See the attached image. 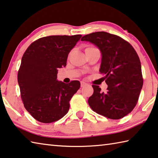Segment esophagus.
I'll return each instance as SVG.
<instances>
[{
  "label": "esophagus",
  "mask_w": 158,
  "mask_h": 158,
  "mask_svg": "<svg viewBox=\"0 0 158 158\" xmlns=\"http://www.w3.org/2000/svg\"><path fill=\"white\" fill-rule=\"evenodd\" d=\"M88 85V84H86V83L84 82V81H81V88L85 87V85Z\"/></svg>",
  "instance_id": "1"
}]
</instances>
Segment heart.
I'll use <instances>...</instances> for the list:
<instances>
[{
	"instance_id": "1",
	"label": "heart",
	"mask_w": 158,
	"mask_h": 158,
	"mask_svg": "<svg viewBox=\"0 0 158 158\" xmlns=\"http://www.w3.org/2000/svg\"><path fill=\"white\" fill-rule=\"evenodd\" d=\"M91 48V47H88V48ZM87 48H86V49H87Z\"/></svg>"
}]
</instances>
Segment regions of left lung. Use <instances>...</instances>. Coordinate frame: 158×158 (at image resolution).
I'll return each instance as SVG.
<instances>
[{
	"instance_id": "8db88e82",
	"label": "left lung",
	"mask_w": 158,
	"mask_h": 158,
	"mask_svg": "<svg viewBox=\"0 0 158 158\" xmlns=\"http://www.w3.org/2000/svg\"><path fill=\"white\" fill-rule=\"evenodd\" d=\"M102 53L100 73L104 74L107 92L93 85L94 93L89 97L92 110L112 119H118L133 110L143 85L141 63L133 46L121 37L106 31L84 36Z\"/></svg>"
}]
</instances>
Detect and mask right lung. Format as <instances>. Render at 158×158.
Returning <instances> with one entry per match:
<instances>
[{
    "label": "right lung",
    "instance_id": "obj_1",
    "mask_svg": "<svg viewBox=\"0 0 158 158\" xmlns=\"http://www.w3.org/2000/svg\"><path fill=\"white\" fill-rule=\"evenodd\" d=\"M81 37L80 34L43 37L25 52L18 83L25 109L37 121L56 122L68 112L70 100L81 84L79 81H59L57 73L59 68L66 65L68 54Z\"/></svg>",
    "mask_w": 158,
    "mask_h": 158
}]
</instances>
